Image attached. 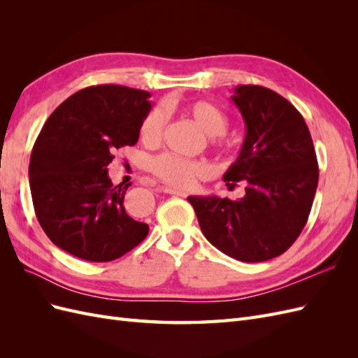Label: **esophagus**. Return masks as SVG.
Listing matches in <instances>:
<instances>
[{
	"label": "esophagus",
	"mask_w": 358,
	"mask_h": 358,
	"mask_svg": "<svg viewBox=\"0 0 358 358\" xmlns=\"http://www.w3.org/2000/svg\"><path fill=\"white\" fill-rule=\"evenodd\" d=\"M162 191L166 194H173V196H179V197H187V192L182 191V189H176V188H171V187H162Z\"/></svg>",
	"instance_id": "1"
}]
</instances>
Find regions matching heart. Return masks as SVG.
<instances>
[{
    "label": "heart",
    "instance_id": "obj_1",
    "mask_svg": "<svg viewBox=\"0 0 358 358\" xmlns=\"http://www.w3.org/2000/svg\"><path fill=\"white\" fill-rule=\"evenodd\" d=\"M187 113L199 124L206 134L212 136L210 142L215 146H220L222 149L227 148L222 134L229 127V117L218 106L210 101L199 100L187 106ZM166 124V110L162 107H155L143 119L142 127H140V137L146 145L158 143L162 134H164ZM152 170L157 176L171 183V185L188 188L192 185L194 180L208 175L209 166L204 161L183 159L176 155L166 154L157 157L152 161Z\"/></svg>",
    "mask_w": 358,
    "mask_h": 358
}]
</instances>
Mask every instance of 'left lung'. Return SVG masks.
Masks as SVG:
<instances>
[{"mask_svg": "<svg viewBox=\"0 0 358 358\" xmlns=\"http://www.w3.org/2000/svg\"><path fill=\"white\" fill-rule=\"evenodd\" d=\"M231 101L246 134L224 173L227 187L243 180L239 200L189 196L200 229L216 249L245 263L267 262L296 242L318 187V162L305 119L282 95L239 85Z\"/></svg>", "mask_w": 358, "mask_h": 358, "instance_id": "8db88e82", "label": "left lung"}]
</instances>
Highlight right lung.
Instances as JSON below:
<instances>
[{
  "label": "right lung",
  "mask_w": 358,
  "mask_h": 358,
  "mask_svg": "<svg viewBox=\"0 0 358 358\" xmlns=\"http://www.w3.org/2000/svg\"><path fill=\"white\" fill-rule=\"evenodd\" d=\"M150 94L119 85L90 86L58 106L32 148L29 188L37 220L53 245L106 263L142 242L149 225L124 208L129 185H113L107 166L134 146Z\"/></svg>",
  "instance_id": "add662e5"
}]
</instances>
